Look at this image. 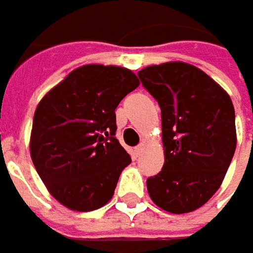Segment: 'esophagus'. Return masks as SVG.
Masks as SVG:
<instances>
[{
  "mask_svg": "<svg viewBox=\"0 0 253 253\" xmlns=\"http://www.w3.org/2000/svg\"><path fill=\"white\" fill-rule=\"evenodd\" d=\"M143 151H145V143H141L139 146H136V148H135V155H136V156H139Z\"/></svg>",
  "mask_w": 253,
  "mask_h": 253,
  "instance_id": "34e87169",
  "label": "esophagus"
}]
</instances>
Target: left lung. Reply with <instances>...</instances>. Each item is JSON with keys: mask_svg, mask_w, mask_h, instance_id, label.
<instances>
[{"mask_svg": "<svg viewBox=\"0 0 253 253\" xmlns=\"http://www.w3.org/2000/svg\"><path fill=\"white\" fill-rule=\"evenodd\" d=\"M162 111L165 163L146 180L152 201L171 214L200 209L222 184L237 148L231 97L199 67L153 64L138 73Z\"/></svg>", "mask_w": 253, "mask_h": 253, "instance_id": "8db88e82", "label": "left lung"}]
</instances>
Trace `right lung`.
I'll list each match as a JSON object with an SVG mask.
<instances>
[{"mask_svg": "<svg viewBox=\"0 0 253 253\" xmlns=\"http://www.w3.org/2000/svg\"><path fill=\"white\" fill-rule=\"evenodd\" d=\"M139 85L126 67L84 64L46 92L35 110L29 151L47 191L73 211L114 196L131 158L114 138L115 108Z\"/></svg>", "mask_w": 253, "mask_h": 253, "instance_id": "1", "label": "right lung"}]
</instances>
